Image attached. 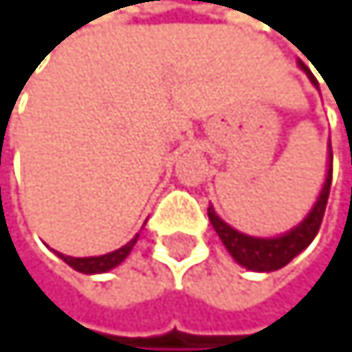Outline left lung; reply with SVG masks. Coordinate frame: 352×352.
Returning a JSON list of instances; mask_svg holds the SVG:
<instances>
[{
    "label": "left lung",
    "instance_id": "8db88e82",
    "mask_svg": "<svg viewBox=\"0 0 352 352\" xmlns=\"http://www.w3.org/2000/svg\"><path fill=\"white\" fill-rule=\"evenodd\" d=\"M300 68L307 72V76L311 79L313 85H318L315 76L309 72V68ZM331 147V145H329ZM331 178H333V152L329 149V169H327V180H324L322 191L315 205L311 207V211L304 220L300 222L298 227H293L291 231L276 238H256V236H247L242 231L229 227L225 220H222L214 207L207 209L209 220H211V227L216 229L218 238L222 240V245L227 247V251L231 253L240 267H245L249 271H260V273H269V271H278L282 267H287L289 262L307 249L313 238L318 236L320 225H322V218H324V209H327L329 203V191H331Z\"/></svg>",
    "mask_w": 352,
    "mask_h": 352
}]
</instances>
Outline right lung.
<instances>
[{
  "mask_svg": "<svg viewBox=\"0 0 352 352\" xmlns=\"http://www.w3.org/2000/svg\"><path fill=\"white\" fill-rule=\"evenodd\" d=\"M136 240H138V234L127 242V245H123L121 249H116V251H110V253H105V256H90V258H72V256H63V253H56L65 265L72 267L74 271H79V273H87V276H92V273H105V271H110L114 267H118L121 262L130 256V251L134 249L136 245Z\"/></svg>",
  "mask_w": 352,
  "mask_h": 352,
  "instance_id": "1",
  "label": "right lung"
}]
</instances>
